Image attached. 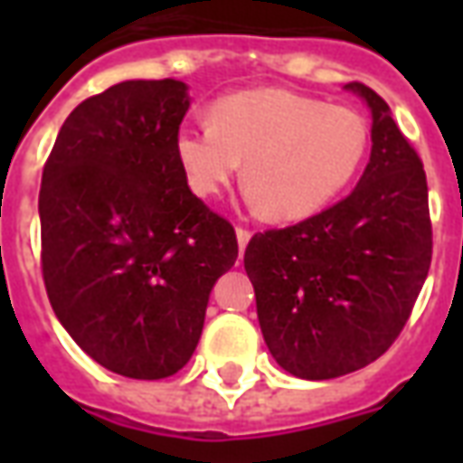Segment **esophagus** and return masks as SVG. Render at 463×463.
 <instances>
[{
  "instance_id": "1",
  "label": "esophagus",
  "mask_w": 463,
  "mask_h": 463,
  "mask_svg": "<svg viewBox=\"0 0 463 463\" xmlns=\"http://www.w3.org/2000/svg\"><path fill=\"white\" fill-rule=\"evenodd\" d=\"M235 238H238V248L241 252L245 250V245L250 242V231H245V228H235Z\"/></svg>"
}]
</instances>
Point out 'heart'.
Returning a JSON list of instances; mask_svg holds the SVG:
<instances>
[{
    "label": "heart",
    "instance_id": "obj_1",
    "mask_svg": "<svg viewBox=\"0 0 463 463\" xmlns=\"http://www.w3.org/2000/svg\"><path fill=\"white\" fill-rule=\"evenodd\" d=\"M208 121L181 123L173 136L191 191L201 198L221 195L245 161L250 201L272 221H302L325 211L369 151V126L359 111L288 89L222 96Z\"/></svg>",
    "mask_w": 463,
    "mask_h": 463
}]
</instances>
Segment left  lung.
<instances>
[{"instance_id":"1","label":"left lung","mask_w":463,"mask_h":463,"mask_svg":"<svg viewBox=\"0 0 463 463\" xmlns=\"http://www.w3.org/2000/svg\"><path fill=\"white\" fill-rule=\"evenodd\" d=\"M345 89L372 111V153L357 188L307 221L252 235L245 272L275 362L335 379L382 357L404 330L431 262L427 173L387 101Z\"/></svg>"}]
</instances>
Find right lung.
Instances as JSON below:
<instances>
[{"instance_id":"right-lung-1","label":"right lung","mask_w":463,"mask_h":463,"mask_svg":"<svg viewBox=\"0 0 463 463\" xmlns=\"http://www.w3.org/2000/svg\"><path fill=\"white\" fill-rule=\"evenodd\" d=\"M175 79L121 81L76 106L42 175V272L64 330L101 367L163 379L201 340L235 231L193 195L173 151Z\"/></svg>"}]
</instances>
